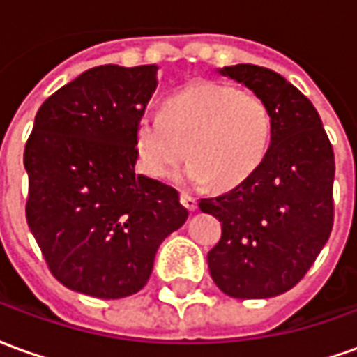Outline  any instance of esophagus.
I'll return each mask as SVG.
<instances>
[{"mask_svg":"<svg viewBox=\"0 0 357 357\" xmlns=\"http://www.w3.org/2000/svg\"><path fill=\"white\" fill-rule=\"evenodd\" d=\"M179 201H181V204H183L187 210H191V212L197 210V201H195V197H191V195L181 193L179 195Z\"/></svg>","mask_w":357,"mask_h":357,"instance_id":"34e87169","label":"esophagus"}]
</instances>
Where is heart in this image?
Returning a JSON list of instances; mask_svg holds the SVG:
<instances>
[{"instance_id":"heart-1","label":"heart","mask_w":357,"mask_h":357,"mask_svg":"<svg viewBox=\"0 0 357 357\" xmlns=\"http://www.w3.org/2000/svg\"><path fill=\"white\" fill-rule=\"evenodd\" d=\"M273 116L268 102L229 84L199 82L172 95L164 112H145L137 124V153L156 179H170L181 160H195L179 174L187 185L235 187L255 174L268 155Z\"/></svg>"}]
</instances>
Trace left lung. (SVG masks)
I'll return each instance as SVG.
<instances>
[{
    "label": "left lung",
    "instance_id": "1",
    "mask_svg": "<svg viewBox=\"0 0 357 357\" xmlns=\"http://www.w3.org/2000/svg\"><path fill=\"white\" fill-rule=\"evenodd\" d=\"M218 73L268 102L273 133L250 178L199 202L222 222V239L208 252L210 275L227 296L271 298L306 275L329 239L335 155L315 107L281 74L256 65Z\"/></svg>",
    "mask_w": 357,
    "mask_h": 357
}]
</instances>
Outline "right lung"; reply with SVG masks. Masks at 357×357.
<instances>
[{
    "instance_id": "obj_1",
    "label": "right lung",
    "mask_w": 357,
    "mask_h": 357,
    "mask_svg": "<svg viewBox=\"0 0 357 357\" xmlns=\"http://www.w3.org/2000/svg\"><path fill=\"white\" fill-rule=\"evenodd\" d=\"M158 66L102 65L45 99L24 149L26 222L59 283L95 298L135 294L185 224L179 193L135 174L137 124Z\"/></svg>"
}]
</instances>
